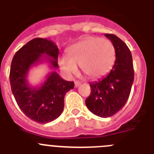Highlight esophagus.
<instances>
[{
    "instance_id": "obj_1",
    "label": "esophagus",
    "mask_w": 154,
    "mask_h": 154,
    "mask_svg": "<svg viewBox=\"0 0 154 154\" xmlns=\"http://www.w3.org/2000/svg\"><path fill=\"white\" fill-rule=\"evenodd\" d=\"M81 85V82L79 81H75V87H78Z\"/></svg>"
}]
</instances>
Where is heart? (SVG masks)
Masks as SVG:
<instances>
[{
  "label": "heart",
  "mask_w": 154,
  "mask_h": 154,
  "mask_svg": "<svg viewBox=\"0 0 154 154\" xmlns=\"http://www.w3.org/2000/svg\"><path fill=\"white\" fill-rule=\"evenodd\" d=\"M68 55L62 56L59 61L65 74L76 73L79 65L88 77L96 79L111 69L115 62L116 51L110 41L89 37L72 46Z\"/></svg>",
  "instance_id": "1"
}]
</instances>
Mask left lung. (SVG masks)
Masks as SVG:
<instances>
[{
	"label": "left lung",
	"mask_w": 154,
	"mask_h": 154,
	"mask_svg": "<svg viewBox=\"0 0 154 154\" xmlns=\"http://www.w3.org/2000/svg\"><path fill=\"white\" fill-rule=\"evenodd\" d=\"M105 35L115 48V63L107 75L89 83L91 93L85 105L93 114L106 118L119 112L127 102L134 79V70L127 45L115 35Z\"/></svg>",
	"instance_id": "obj_1"
}]
</instances>
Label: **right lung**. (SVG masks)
I'll use <instances>...</instances> for the list:
<instances>
[{
	"mask_svg": "<svg viewBox=\"0 0 154 154\" xmlns=\"http://www.w3.org/2000/svg\"><path fill=\"white\" fill-rule=\"evenodd\" d=\"M58 48L52 41L36 38L21 47L12 59L10 70L12 93L21 111L38 123L56 119L64 109L65 94L74 88L73 82L64 80L55 71L48 75L41 86L32 87L28 82V73L34 65L46 61L51 69H58Z\"/></svg>",
	"mask_w": 154,
	"mask_h": 154,
	"instance_id": "1",
	"label": "right lung"
}]
</instances>
